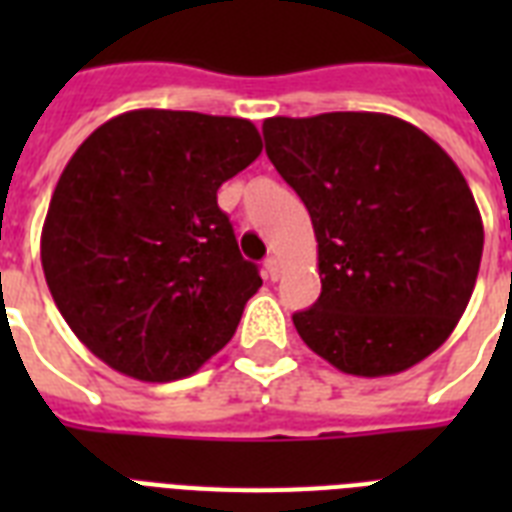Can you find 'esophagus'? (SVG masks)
Listing matches in <instances>:
<instances>
[{
  "label": "esophagus",
  "mask_w": 512,
  "mask_h": 512,
  "mask_svg": "<svg viewBox=\"0 0 512 512\" xmlns=\"http://www.w3.org/2000/svg\"><path fill=\"white\" fill-rule=\"evenodd\" d=\"M263 268H265V279L276 281V279H279V273H281V260L276 255H268V257H265Z\"/></svg>",
  "instance_id": "esophagus-1"
}]
</instances>
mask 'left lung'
Here are the masks:
<instances>
[{
	"instance_id": "8db88e82",
	"label": "left lung",
	"mask_w": 512,
	"mask_h": 512,
	"mask_svg": "<svg viewBox=\"0 0 512 512\" xmlns=\"http://www.w3.org/2000/svg\"><path fill=\"white\" fill-rule=\"evenodd\" d=\"M265 154L303 199L321 295L292 316L313 353L356 377L420 364L476 287L484 223L452 156L372 111L263 122Z\"/></svg>"
}]
</instances>
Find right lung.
<instances>
[{"label":"right lung","mask_w":512,"mask_h":512,"mask_svg":"<svg viewBox=\"0 0 512 512\" xmlns=\"http://www.w3.org/2000/svg\"><path fill=\"white\" fill-rule=\"evenodd\" d=\"M263 151L236 116L140 108L100 124L60 175L42 228L52 300L111 369L188 377L239 327L263 279L217 188Z\"/></svg>","instance_id":"add662e5"}]
</instances>
